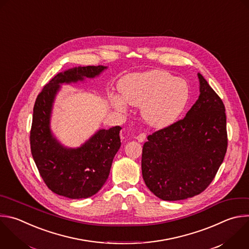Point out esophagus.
Listing matches in <instances>:
<instances>
[{"instance_id": "34e87169", "label": "esophagus", "mask_w": 249, "mask_h": 249, "mask_svg": "<svg viewBox=\"0 0 249 249\" xmlns=\"http://www.w3.org/2000/svg\"><path fill=\"white\" fill-rule=\"evenodd\" d=\"M145 138H146V135L144 133H141L139 136L136 137V140L139 142H142L145 141Z\"/></svg>"}]
</instances>
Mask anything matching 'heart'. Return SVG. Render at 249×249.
<instances>
[{
  "mask_svg": "<svg viewBox=\"0 0 249 249\" xmlns=\"http://www.w3.org/2000/svg\"><path fill=\"white\" fill-rule=\"evenodd\" d=\"M121 96L110 97L112 106L125 112L128 105L142 107V115L153 128L163 129L173 125L185 110L190 89L182 78L161 70L132 73L119 83Z\"/></svg>",
  "mask_w": 249,
  "mask_h": 249,
  "instance_id": "heart-1",
  "label": "heart"
}]
</instances>
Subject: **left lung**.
<instances>
[{
  "instance_id": "8db88e82",
  "label": "left lung",
  "mask_w": 249,
  "mask_h": 249,
  "mask_svg": "<svg viewBox=\"0 0 249 249\" xmlns=\"http://www.w3.org/2000/svg\"><path fill=\"white\" fill-rule=\"evenodd\" d=\"M197 76L199 97L186 116L149 135L142 146L143 181L162 200H182L202 193L227 151L225 106L204 77Z\"/></svg>"
}]
</instances>
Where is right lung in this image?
Wrapping results in <instances>:
<instances>
[{
    "label": "right lung",
    "instance_id": "1",
    "mask_svg": "<svg viewBox=\"0 0 249 249\" xmlns=\"http://www.w3.org/2000/svg\"><path fill=\"white\" fill-rule=\"evenodd\" d=\"M107 66H78L56 74L38 95L30 132L33 159L48 188L72 199L96 195L107 182L120 148V126L98 130L78 147L63 145L51 128L52 112L61 85L93 79Z\"/></svg>",
    "mask_w": 249,
    "mask_h": 249
}]
</instances>
